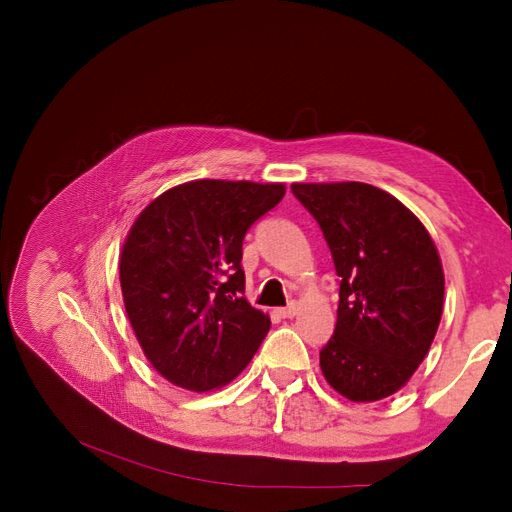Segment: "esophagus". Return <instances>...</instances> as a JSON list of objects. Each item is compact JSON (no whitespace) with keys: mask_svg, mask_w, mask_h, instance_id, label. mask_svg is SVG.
<instances>
[{"mask_svg":"<svg viewBox=\"0 0 512 512\" xmlns=\"http://www.w3.org/2000/svg\"><path fill=\"white\" fill-rule=\"evenodd\" d=\"M282 319H288V317H294V315H297V305H294V303H290L288 307H282V309H278L276 311Z\"/></svg>","mask_w":512,"mask_h":512,"instance_id":"1","label":"esophagus"}]
</instances>
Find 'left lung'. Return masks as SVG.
I'll list each match as a JSON object with an SVG mask.
<instances>
[{
	"mask_svg": "<svg viewBox=\"0 0 512 512\" xmlns=\"http://www.w3.org/2000/svg\"><path fill=\"white\" fill-rule=\"evenodd\" d=\"M340 276L336 330L321 348L326 382L353 402L405 386L425 359L444 309L438 249L417 215L365 182H294Z\"/></svg>",
	"mask_w": 512,
	"mask_h": 512,
	"instance_id": "8db88e82",
	"label": "left lung"
}]
</instances>
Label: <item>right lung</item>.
<instances>
[{"instance_id":"right-lung-1","label":"right lung","mask_w":512,"mask_h":512,"mask_svg":"<svg viewBox=\"0 0 512 512\" xmlns=\"http://www.w3.org/2000/svg\"><path fill=\"white\" fill-rule=\"evenodd\" d=\"M284 193L282 182L193 180L134 220L120 255L122 299L145 357L174 386L230 384L270 332V315L242 297V238Z\"/></svg>"}]
</instances>
